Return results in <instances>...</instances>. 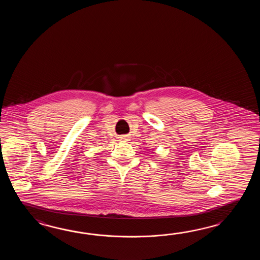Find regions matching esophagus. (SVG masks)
I'll return each mask as SVG.
<instances>
[{
    "label": "esophagus",
    "instance_id": "1",
    "mask_svg": "<svg viewBox=\"0 0 260 260\" xmlns=\"http://www.w3.org/2000/svg\"><path fill=\"white\" fill-rule=\"evenodd\" d=\"M119 138H120L122 141H124V142H125V141H127L128 140L127 136H122V137H120Z\"/></svg>",
    "mask_w": 260,
    "mask_h": 260
}]
</instances>
